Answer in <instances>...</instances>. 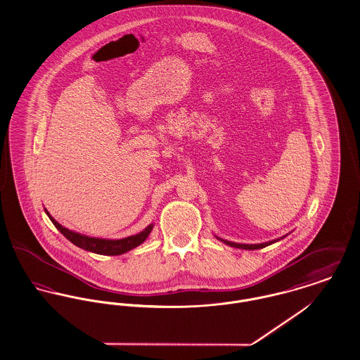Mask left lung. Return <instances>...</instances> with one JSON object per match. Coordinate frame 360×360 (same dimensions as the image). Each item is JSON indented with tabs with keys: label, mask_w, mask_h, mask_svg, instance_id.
<instances>
[{
	"label": "left lung",
	"mask_w": 360,
	"mask_h": 360,
	"mask_svg": "<svg viewBox=\"0 0 360 360\" xmlns=\"http://www.w3.org/2000/svg\"><path fill=\"white\" fill-rule=\"evenodd\" d=\"M283 238H285V236H283ZM283 238L271 240V241H266V243H261V244H240V243L228 241V240L221 239V238H217V239L221 240L222 243H225V244H228V245H231V247H235V248H243V250H259V248H264L266 245H270V244H273V243H276V241H278V240H281Z\"/></svg>",
	"instance_id": "left-lung-1"
}]
</instances>
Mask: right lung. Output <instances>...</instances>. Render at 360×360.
<instances>
[{
    "label": "right lung",
    "mask_w": 360,
    "mask_h": 360,
    "mask_svg": "<svg viewBox=\"0 0 360 360\" xmlns=\"http://www.w3.org/2000/svg\"><path fill=\"white\" fill-rule=\"evenodd\" d=\"M46 214H48L50 221L53 222V225L67 238L75 245L94 252V254H99V255H121L124 252H128L129 250L141 245L144 240L147 239V236L150 235V232L153 231V224H150L147 228H144L142 232H139L138 235L129 236V238H124V239L110 240V239H98V238H90L86 235H80L77 232L70 231L67 228H64L61 224H58L53 217L49 214L48 210L45 209Z\"/></svg>",
    "instance_id": "right-lung-1"
}]
</instances>
